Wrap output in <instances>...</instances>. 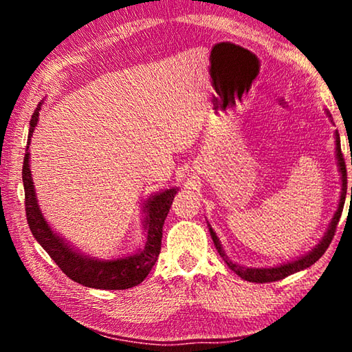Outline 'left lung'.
<instances>
[{"label": "left lung", "mask_w": 352, "mask_h": 352, "mask_svg": "<svg viewBox=\"0 0 352 352\" xmlns=\"http://www.w3.org/2000/svg\"><path fill=\"white\" fill-rule=\"evenodd\" d=\"M327 116L331 118L329 111H327ZM336 153H337V164H338V170H340L342 174V195H340V201H338V208L336 214H333V217L329 223V228L323 236V239L320 241V243L317 247H315L312 252H309L307 254L301 256L300 259L296 261H290L287 264H281V265H276V267H269V269H252V267H242V265H237L236 262L231 261L228 256L225 254L222 245H220V241L219 237L214 233V230L210 226V233L212 237V242L214 245H216L219 254L222 256V259L226 262V265L230 267L231 270H233L236 275H239L242 279H245V281L250 283H273V281H279V279H284L285 276L289 275H294L296 272H301L307 269V267H311L312 264H315L321 256L324 254V252L329 247V243L332 242V237L336 234V228H337V223L338 220H340L342 216V211H343V205H344V199H346V189H348V177H346V164H344V158H343V153H342V147H340V135L338 132H336ZM352 164V163H351ZM351 197H352V186H351Z\"/></svg>", "instance_id": "8db88e82"}]
</instances>
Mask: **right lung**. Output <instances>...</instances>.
Returning a JSON list of instances; mask_svg holds the SVG:
<instances>
[{"mask_svg": "<svg viewBox=\"0 0 352 352\" xmlns=\"http://www.w3.org/2000/svg\"><path fill=\"white\" fill-rule=\"evenodd\" d=\"M38 104L37 110L34 111L31 118V127H29L28 146L25 153V162H23V186H25V206H26V219L32 234L46 253L51 256L52 261L60 267V270L73 281L93 289L102 290H124L135 287V285L144 281L148 272L152 270L155 262L158 259L160 250H162V237H163V225L170 210L172 200H174L178 188H170L162 190V192L152 195L144 204L146 220L144 228L147 231V241L144 248L138 253L126 258H118L111 261H99L94 258L82 254L68 245L51 226L40 211V206L35 197L34 182L29 169V146H31V136L34 129L37 126L40 115Z\"/></svg>", "mask_w": 352, "mask_h": 352, "instance_id": "right-lung-1", "label": "right lung"}]
</instances>
